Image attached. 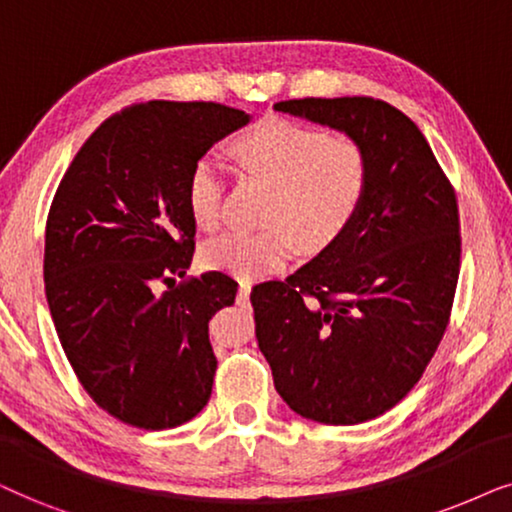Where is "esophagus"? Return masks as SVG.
<instances>
[{
	"label": "esophagus",
	"instance_id": "1",
	"mask_svg": "<svg viewBox=\"0 0 512 512\" xmlns=\"http://www.w3.org/2000/svg\"><path fill=\"white\" fill-rule=\"evenodd\" d=\"M250 288H252V283L248 281V278H243V281H241V285H238V302H241V304H245V302H248V297H250Z\"/></svg>",
	"mask_w": 512,
	"mask_h": 512
}]
</instances>
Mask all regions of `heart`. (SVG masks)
<instances>
[{
	"label": "heart",
	"mask_w": 512,
	"mask_h": 512,
	"mask_svg": "<svg viewBox=\"0 0 512 512\" xmlns=\"http://www.w3.org/2000/svg\"><path fill=\"white\" fill-rule=\"evenodd\" d=\"M245 173L271 182L267 227L229 231L203 245L210 269L260 276L281 269L297 243L306 252L332 245L356 220L370 185L365 149L346 135H327L288 119H262L231 142ZM220 163L201 156L187 177V208L196 227L215 229L222 215Z\"/></svg>",
	"instance_id": "heart-1"
}]
</instances>
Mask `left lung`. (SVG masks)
I'll return each instance as SVG.
<instances>
[{"mask_svg": "<svg viewBox=\"0 0 512 512\" xmlns=\"http://www.w3.org/2000/svg\"><path fill=\"white\" fill-rule=\"evenodd\" d=\"M274 109L356 140L370 185L335 243L285 281L252 288L257 344L292 412L363 424L412 391L445 335L461 267L456 194L417 124L384 100Z\"/></svg>", "mask_w": 512, "mask_h": 512, "instance_id": "obj_1", "label": "left lung"}]
</instances>
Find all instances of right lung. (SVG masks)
Returning <instances> with one entry per match:
<instances>
[{"label":"right lung","mask_w":512,"mask_h":512,"mask_svg":"<svg viewBox=\"0 0 512 512\" xmlns=\"http://www.w3.org/2000/svg\"><path fill=\"white\" fill-rule=\"evenodd\" d=\"M248 121L220 102L126 107L84 142L53 196L44 248L53 325L93 403L128 426L166 431L210 400L208 323L234 304L238 283L222 271L185 278L196 236L187 177Z\"/></svg>","instance_id":"add662e5"}]
</instances>
